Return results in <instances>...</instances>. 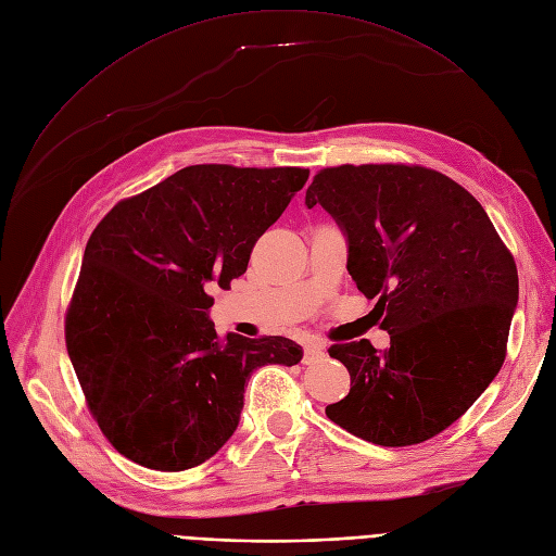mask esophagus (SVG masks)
Instances as JSON below:
<instances>
[{
	"instance_id": "1",
	"label": "esophagus",
	"mask_w": 556,
	"mask_h": 556,
	"mask_svg": "<svg viewBox=\"0 0 556 556\" xmlns=\"http://www.w3.org/2000/svg\"><path fill=\"white\" fill-rule=\"evenodd\" d=\"M325 358V346L319 342H311L304 346V365H313Z\"/></svg>"
}]
</instances>
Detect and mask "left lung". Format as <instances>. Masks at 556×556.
Returning <instances> with one entry per match:
<instances>
[{
    "label": "left lung",
    "instance_id": "obj_1",
    "mask_svg": "<svg viewBox=\"0 0 556 556\" xmlns=\"http://www.w3.org/2000/svg\"><path fill=\"white\" fill-rule=\"evenodd\" d=\"M323 204L346 239V270L376 302L390 346L333 344L352 376L327 405L340 428L378 446H413L457 421L501 371L518 304L516 263L482 204L446 175L403 164L319 170Z\"/></svg>",
    "mask_w": 556,
    "mask_h": 556
}]
</instances>
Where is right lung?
Segmentation results:
<instances>
[{
	"label": "right lung",
	"instance_id": "obj_1",
	"mask_svg": "<svg viewBox=\"0 0 556 556\" xmlns=\"http://www.w3.org/2000/svg\"><path fill=\"white\" fill-rule=\"evenodd\" d=\"M308 168L187 166L114 204L97 225L65 319L87 405L128 459L185 471L237 430L254 369L293 367L302 346L214 329L212 286L248 270L254 243Z\"/></svg>",
	"mask_w": 556,
	"mask_h": 556
}]
</instances>
